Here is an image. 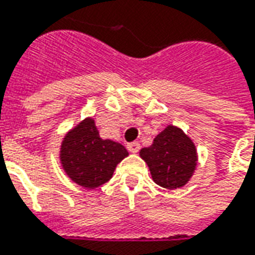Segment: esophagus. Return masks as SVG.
Wrapping results in <instances>:
<instances>
[{
  "mask_svg": "<svg viewBox=\"0 0 255 255\" xmlns=\"http://www.w3.org/2000/svg\"><path fill=\"white\" fill-rule=\"evenodd\" d=\"M127 147H128V150L131 151V153H133V154H135V153H138L139 149H140V144H139L138 142H132V143H128Z\"/></svg>",
  "mask_w": 255,
  "mask_h": 255,
  "instance_id": "34e87169",
  "label": "esophagus"
}]
</instances>
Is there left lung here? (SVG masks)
Wrapping results in <instances>:
<instances>
[{
  "instance_id": "obj_1",
  "label": "left lung",
  "mask_w": 255,
  "mask_h": 255,
  "mask_svg": "<svg viewBox=\"0 0 255 255\" xmlns=\"http://www.w3.org/2000/svg\"><path fill=\"white\" fill-rule=\"evenodd\" d=\"M155 184L168 190L182 188L191 180L198 165L195 143L182 128L166 126L149 147L139 151Z\"/></svg>"
}]
</instances>
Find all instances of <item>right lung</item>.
<instances>
[{
    "label": "right lung",
    "mask_w": 255,
    "mask_h": 255,
    "mask_svg": "<svg viewBox=\"0 0 255 255\" xmlns=\"http://www.w3.org/2000/svg\"><path fill=\"white\" fill-rule=\"evenodd\" d=\"M127 155L122 143L101 138L94 119L86 117L65 133L58 157L73 183L93 190L109 182L117 164Z\"/></svg>",
    "instance_id": "add662e5"
}]
</instances>
